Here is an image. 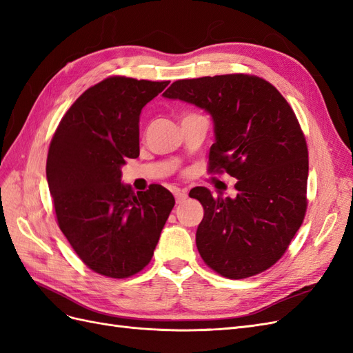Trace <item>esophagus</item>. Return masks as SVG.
Returning <instances> with one entry per match:
<instances>
[{"instance_id":"1","label":"esophagus","mask_w":353,"mask_h":353,"mask_svg":"<svg viewBox=\"0 0 353 353\" xmlns=\"http://www.w3.org/2000/svg\"><path fill=\"white\" fill-rule=\"evenodd\" d=\"M174 196H175L176 203H181V201H184L187 199V191L185 190H175Z\"/></svg>"}]
</instances>
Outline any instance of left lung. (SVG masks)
<instances>
[{
  "label": "left lung",
  "instance_id": "left-lung-1",
  "mask_svg": "<svg viewBox=\"0 0 353 353\" xmlns=\"http://www.w3.org/2000/svg\"><path fill=\"white\" fill-rule=\"evenodd\" d=\"M163 95L210 113L216 141L208 170L237 178L236 199L190 191L205 210L196 232L201 259L231 280L271 268L307 208V145L290 104L272 83L245 73L179 79Z\"/></svg>",
  "mask_w": 353,
  "mask_h": 353
}]
</instances>
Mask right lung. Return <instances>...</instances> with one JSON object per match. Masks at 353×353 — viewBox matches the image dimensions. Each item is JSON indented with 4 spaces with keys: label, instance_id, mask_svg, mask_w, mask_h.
<instances>
[{
    "label": "right lung",
    "instance_id": "add662e5",
    "mask_svg": "<svg viewBox=\"0 0 353 353\" xmlns=\"http://www.w3.org/2000/svg\"><path fill=\"white\" fill-rule=\"evenodd\" d=\"M169 81L109 77L61 117L47 156L57 225L90 270L128 279L150 263L175 199L150 184L134 193L121 166L140 154V113Z\"/></svg>",
    "mask_w": 353,
    "mask_h": 353
}]
</instances>
